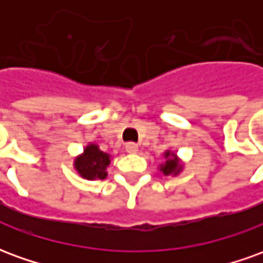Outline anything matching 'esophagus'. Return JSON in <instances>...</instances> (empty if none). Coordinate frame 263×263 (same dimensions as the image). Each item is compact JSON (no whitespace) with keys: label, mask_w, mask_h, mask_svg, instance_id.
<instances>
[{"label":"esophagus","mask_w":263,"mask_h":263,"mask_svg":"<svg viewBox=\"0 0 263 263\" xmlns=\"http://www.w3.org/2000/svg\"><path fill=\"white\" fill-rule=\"evenodd\" d=\"M125 149H126V152H129V154H135V152L138 151V145L135 142H126Z\"/></svg>","instance_id":"1"}]
</instances>
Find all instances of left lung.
Segmentation results:
<instances>
[{
	"instance_id": "8db88e82",
	"label": "left lung",
	"mask_w": 263,
	"mask_h": 263,
	"mask_svg": "<svg viewBox=\"0 0 263 263\" xmlns=\"http://www.w3.org/2000/svg\"><path fill=\"white\" fill-rule=\"evenodd\" d=\"M171 158H169L168 156ZM166 160L165 165H162V169L160 171L163 172V175H176L177 172L180 171V165H179V160H177L176 155L171 154V152H166Z\"/></svg>"
}]
</instances>
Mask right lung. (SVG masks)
Returning <instances> with one entry per match:
<instances>
[{
  "mask_svg": "<svg viewBox=\"0 0 263 263\" xmlns=\"http://www.w3.org/2000/svg\"><path fill=\"white\" fill-rule=\"evenodd\" d=\"M109 165V156L101 152L96 145H90L84 149V154L76 159V169L81 176L88 180L107 177L105 167Z\"/></svg>",
  "mask_w": 263,
  "mask_h": 263,
  "instance_id": "add662e5",
  "label": "right lung"
}]
</instances>
